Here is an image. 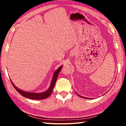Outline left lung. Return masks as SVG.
<instances>
[{
    "label": "left lung",
    "instance_id": "1",
    "mask_svg": "<svg viewBox=\"0 0 126 126\" xmlns=\"http://www.w3.org/2000/svg\"><path fill=\"white\" fill-rule=\"evenodd\" d=\"M79 97H82V98H86V99H91V98H86V97H84L80 96V95H79Z\"/></svg>",
    "mask_w": 126,
    "mask_h": 126
}]
</instances>
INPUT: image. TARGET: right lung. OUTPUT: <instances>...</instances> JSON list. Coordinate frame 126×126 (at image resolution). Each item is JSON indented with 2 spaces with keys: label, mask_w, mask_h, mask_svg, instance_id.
<instances>
[{
  "label": "right lung",
  "mask_w": 126,
  "mask_h": 126,
  "mask_svg": "<svg viewBox=\"0 0 126 126\" xmlns=\"http://www.w3.org/2000/svg\"><path fill=\"white\" fill-rule=\"evenodd\" d=\"M62 68V65L55 72V73L53 75V77L52 80V83H51L50 86L47 91L43 93H31V92H24L22 90H20L19 88H17L16 86H14V84L13 83V82H12V83L13 84V86L14 87V88L16 89V91H18L19 93H20L21 95H23L26 98H28L29 99H35V100H40V99H46L47 98H48L49 96H50L51 93L52 92V91L53 89V88H54V86L55 83V82H56L57 77L58 76V74L59 73V72L61 71Z\"/></svg>",
  "instance_id": "add662e5"
}]
</instances>
